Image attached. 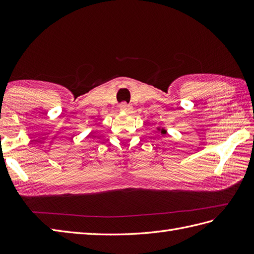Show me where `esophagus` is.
I'll use <instances>...</instances> for the list:
<instances>
[{
	"mask_svg": "<svg viewBox=\"0 0 254 254\" xmlns=\"http://www.w3.org/2000/svg\"><path fill=\"white\" fill-rule=\"evenodd\" d=\"M120 109L123 111H131L132 110V106L127 104V102H121L120 104Z\"/></svg>",
	"mask_w": 254,
	"mask_h": 254,
	"instance_id": "1",
	"label": "esophagus"
}]
</instances>
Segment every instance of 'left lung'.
<instances>
[{
    "label": "left lung",
    "mask_w": 254,
    "mask_h": 254,
    "mask_svg": "<svg viewBox=\"0 0 254 254\" xmlns=\"http://www.w3.org/2000/svg\"><path fill=\"white\" fill-rule=\"evenodd\" d=\"M161 133H163V134H165V133H166V131H165V130H161Z\"/></svg>",
    "instance_id": "obj_1"
}]
</instances>
